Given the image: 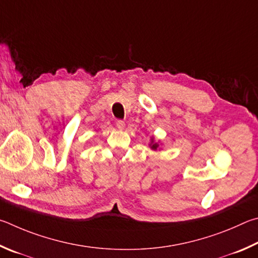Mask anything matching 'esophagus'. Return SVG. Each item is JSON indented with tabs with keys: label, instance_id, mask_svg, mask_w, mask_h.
Returning <instances> with one entry per match:
<instances>
[{
	"label": "esophagus",
	"instance_id": "esophagus-1",
	"mask_svg": "<svg viewBox=\"0 0 258 258\" xmlns=\"http://www.w3.org/2000/svg\"><path fill=\"white\" fill-rule=\"evenodd\" d=\"M115 125H116V128H117V129L122 130V129H124L125 123H124V121H122V120H117V121L115 122Z\"/></svg>",
	"mask_w": 258,
	"mask_h": 258
}]
</instances>
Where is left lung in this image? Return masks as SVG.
Listing matches in <instances>:
<instances>
[{
    "instance_id": "left-lung-1",
    "label": "left lung",
    "mask_w": 258,
    "mask_h": 258,
    "mask_svg": "<svg viewBox=\"0 0 258 258\" xmlns=\"http://www.w3.org/2000/svg\"><path fill=\"white\" fill-rule=\"evenodd\" d=\"M151 147H152V150H157V147H159V144H156V143H154V141H153V138H152Z\"/></svg>"
}]
</instances>
